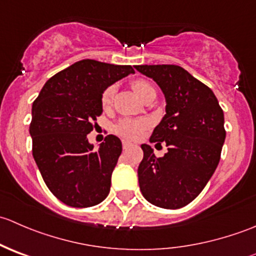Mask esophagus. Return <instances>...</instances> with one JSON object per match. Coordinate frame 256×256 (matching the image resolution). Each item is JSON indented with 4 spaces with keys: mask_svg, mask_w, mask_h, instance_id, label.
I'll return each instance as SVG.
<instances>
[{
    "mask_svg": "<svg viewBox=\"0 0 256 256\" xmlns=\"http://www.w3.org/2000/svg\"><path fill=\"white\" fill-rule=\"evenodd\" d=\"M131 144H132L128 142V141H125V140L122 141V147H124V148H125V150H126V148H128V147H130Z\"/></svg>",
    "mask_w": 256,
    "mask_h": 256,
    "instance_id": "obj_1",
    "label": "esophagus"
}]
</instances>
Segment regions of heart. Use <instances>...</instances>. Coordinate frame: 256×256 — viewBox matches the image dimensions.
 <instances>
[{"mask_svg": "<svg viewBox=\"0 0 256 256\" xmlns=\"http://www.w3.org/2000/svg\"><path fill=\"white\" fill-rule=\"evenodd\" d=\"M132 88L135 90L136 94L144 99L150 92H154V88L152 86L150 82H144V80H135L132 82ZM115 86L112 85V86L106 88L104 90L102 95V106L104 109H108V108L112 105L114 95H115ZM148 126V122L146 120H131V118H125V120H121L120 122L116 126V131L118 134H120L124 138H131V140H135V138H138L141 135H142L144 128Z\"/></svg>", "mask_w": 256, "mask_h": 256, "instance_id": "1", "label": "heart"}]
</instances>
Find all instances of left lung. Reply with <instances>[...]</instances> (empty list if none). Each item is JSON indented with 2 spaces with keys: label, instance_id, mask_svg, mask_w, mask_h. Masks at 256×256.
<instances>
[{
  "label": "left lung",
  "instance_id": "left-lung-1",
  "mask_svg": "<svg viewBox=\"0 0 256 256\" xmlns=\"http://www.w3.org/2000/svg\"><path fill=\"white\" fill-rule=\"evenodd\" d=\"M162 90L166 114L151 142L166 144L157 158L141 144L138 184L144 200L160 208L178 209L192 202L213 176L226 140L224 114L210 89L178 66H135Z\"/></svg>",
  "mask_w": 256,
  "mask_h": 256
}]
</instances>
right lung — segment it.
I'll list each match as a JSON object with an SVG mask.
<instances>
[{
    "instance_id": "right-lung-1",
    "label": "right lung",
    "mask_w": 256,
    "mask_h": 256,
    "mask_svg": "<svg viewBox=\"0 0 256 256\" xmlns=\"http://www.w3.org/2000/svg\"><path fill=\"white\" fill-rule=\"evenodd\" d=\"M135 70L82 59L52 76L32 106L33 158L50 192L64 204L86 208L108 197L122 151L120 138H105L98 151L88 141L106 88Z\"/></svg>"
}]
</instances>
